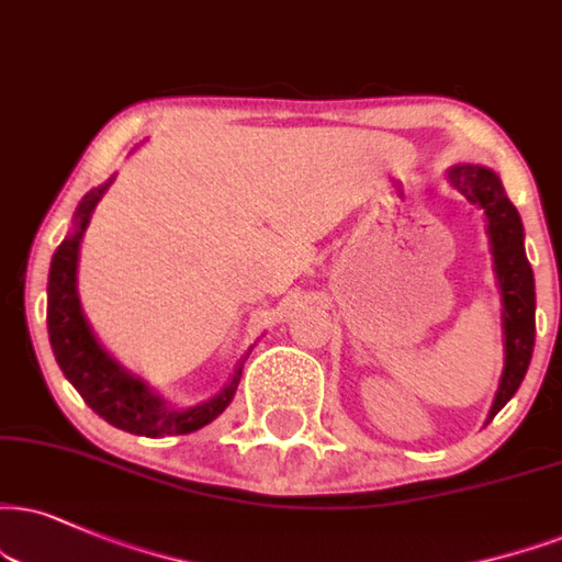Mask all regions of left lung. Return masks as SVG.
<instances>
[{
  "instance_id": "obj_1",
  "label": "left lung",
  "mask_w": 562,
  "mask_h": 562,
  "mask_svg": "<svg viewBox=\"0 0 562 562\" xmlns=\"http://www.w3.org/2000/svg\"><path fill=\"white\" fill-rule=\"evenodd\" d=\"M450 182L461 195L482 205L487 213V232L493 241L495 273L503 292V328H505V367L497 387L490 419L514 398L529 370L535 351V273L524 249V226L516 205L505 195L503 182L495 171L484 166L463 164L450 169Z\"/></svg>"
}]
</instances>
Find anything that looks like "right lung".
I'll return each mask as SVG.
<instances>
[{"mask_svg":"<svg viewBox=\"0 0 562 562\" xmlns=\"http://www.w3.org/2000/svg\"><path fill=\"white\" fill-rule=\"evenodd\" d=\"M112 179L106 184L90 190L75 213V232L61 241L52 258L48 270V341H52L54 357L65 372V378L75 385L82 401L106 419L109 425L124 429V432L145 435V438H158V435H187L192 429L205 427L228 406V401L237 393L241 378V362L234 372L232 383L218 393L216 398L205 404L175 412L164 406V401L148 391L143 380L130 375L124 367L114 362L106 351L101 349L93 334H90L86 317L80 313L78 289H75V270H78V247L86 232L90 213L103 192L109 190ZM247 359V357H245Z\"/></svg>","mask_w":562,"mask_h":562,"instance_id":"1","label":"right lung"}]
</instances>
